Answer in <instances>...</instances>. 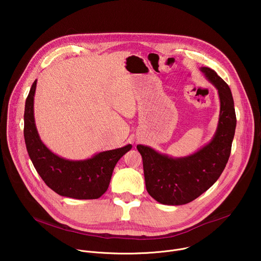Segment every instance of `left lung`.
Instances as JSON below:
<instances>
[{
  "instance_id": "8db88e82",
  "label": "left lung",
  "mask_w": 261,
  "mask_h": 261,
  "mask_svg": "<svg viewBox=\"0 0 261 261\" xmlns=\"http://www.w3.org/2000/svg\"><path fill=\"white\" fill-rule=\"evenodd\" d=\"M200 71L218 90L220 98L219 122L213 139L196 153L181 158H171L150 146L137 145L146 190L162 204L181 205L196 199L217 181L230 156L237 126L231 91L213 69L201 67Z\"/></svg>"
}]
</instances>
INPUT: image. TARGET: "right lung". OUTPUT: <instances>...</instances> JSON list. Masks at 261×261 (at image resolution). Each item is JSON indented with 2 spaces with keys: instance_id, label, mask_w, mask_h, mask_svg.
I'll use <instances>...</instances> for the list:
<instances>
[{
  "instance_id": "add662e5",
  "label": "right lung",
  "mask_w": 261,
  "mask_h": 261,
  "mask_svg": "<svg viewBox=\"0 0 261 261\" xmlns=\"http://www.w3.org/2000/svg\"><path fill=\"white\" fill-rule=\"evenodd\" d=\"M37 81L32 85L24 106L23 135L32 163L48 187L61 196L75 199H97L107 190L118 161L131 150L127 144L116 150L96 154L90 159L73 161L54 154L41 141L34 119V96Z\"/></svg>"
}]
</instances>
